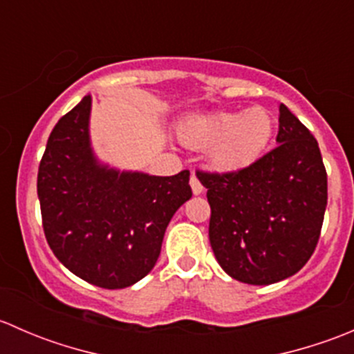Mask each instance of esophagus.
Instances as JSON below:
<instances>
[{
  "label": "esophagus",
  "mask_w": 354,
  "mask_h": 354,
  "mask_svg": "<svg viewBox=\"0 0 354 354\" xmlns=\"http://www.w3.org/2000/svg\"><path fill=\"white\" fill-rule=\"evenodd\" d=\"M190 187H192V192H194V195H200L203 192V185L200 183V180L195 174H192L190 178Z\"/></svg>",
  "instance_id": "34e87169"
}]
</instances>
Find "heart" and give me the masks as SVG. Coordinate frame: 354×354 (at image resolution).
I'll use <instances>...</instances> for the list:
<instances>
[{
  "instance_id": "obj_1",
  "label": "heart",
  "mask_w": 354,
  "mask_h": 354,
  "mask_svg": "<svg viewBox=\"0 0 354 354\" xmlns=\"http://www.w3.org/2000/svg\"><path fill=\"white\" fill-rule=\"evenodd\" d=\"M272 133L274 120L263 108L190 116L178 128L180 140L195 151H209L210 166L224 174L252 167L267 151Z\"/></svg>"
}]
</instances>
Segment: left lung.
<instances>
[{"label":"left lung","instance_id":"obj_1","mask_svg":"<svg viewBox=\"0 0 354 354\" xmlns=\"http://www.w3.org/2000/svg\"><path fill=\"white\" fill-rule=\"evenodd\" d=\"M276 142L243 173H197L207 188L217 262L227 276L255 286L279 283L308 262L327 207L319 144L284 104Z\"/></svg>","mask_w":354,"mask_h":354}]
</instances>
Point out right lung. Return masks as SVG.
Here are the masks:
<instances>
[{
  "label": "right lung",
  "instance_id": "right-lung-1",
  "mask_svg": "<svg viewBox=\"0 0 354 354\" xmlns=\"http://www.w3.org/2000/svg\"><path fill=\"white\" fill-rule=\"evenodd\" d=\"M92 95L56 123L39 164L42 227L80 279L121 289L154 269L171 217L192 198L190 171L152 176L101 162L91 144Z\"/></svg>",
  "mask_w": 354,
  "mask_h": 354
}]
</instances>
